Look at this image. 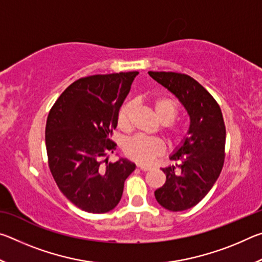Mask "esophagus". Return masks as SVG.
Segmentation results:
<instances>
[{
    "label": "esophagus",
    "mask_w": 262,
    "mask_h": 262,
    "mask_svg": "<svg viewBox=\"0 0 262 262\" xmlns=\"http://www.w3.org/2000/svg\"><path fill=\"white\" fill-rule=\"evenodd\" d=\"M142 171H150L151 170V166H147V165H139Z\"/></svg>",
    "instance_id": "esophagus-1"
}]
</instances>
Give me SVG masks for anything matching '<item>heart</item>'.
Segmentation results:
<instances>
[{
    "instance_id": "obj_1",
    "label": "heart",
    "mask_w": 262,
    "mask_h": 262,
    "mask_svg": "<svg viewBox=\"0 0 262 262\" xmlns=\"http://www.w3.org/2000/svg\"><path fill=\"white\" fill-rule=\"evenodd\" d=\"M134 107V101L127 100L119 108L117 122L118 127L121 130L128 132L130 129V118ZM152 107L158 120L166 126V134L171 143L178 142L183 136V129L181 127L171 123L178 115V106L176 101L167 97H159L154 100ZM123 151L132 161L142 164V165H148L155 158L164 152V145L161 141L155 137L136 135L126 141L123 145Z\"/></svg>"
}]
</instances>
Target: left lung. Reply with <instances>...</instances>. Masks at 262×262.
<instances>
[{
    "instance_id": "1",
    "label": "left lung",
    "mask_w": 262,
    "mask_h": 262,
    "mask_svg": "<svg viewBox=\"0 0 262 262\" xmlns=\"http://www.w3.org/2000/svg\"><path fill=\"white\" fill-rule=\"evenodd\" d=\"M148 74L179 99L189 117L187 135L170 156L174 165L162 168L166 181L155 190V198L167 210H187L206 196L223 167V115L214 97L188 75L172 72Z\"/></svg>"
}]
</instances>
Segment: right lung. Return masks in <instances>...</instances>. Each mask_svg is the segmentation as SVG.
I'll list each match as a JSON object with an SVG mask.
<instances>
[{
    "label": "right lung",
    "mask_w": 262,
    "mask_h": 262,
    "mask_svg": "<svg viewBox=\"0 0 262 262\" xmlns=\"http://www.w3.org/2000/svg\"><path fill=\"white\" fill-rule=\"evenodd\" d=\"M139 72L79 78L62 92L46 123L48 166L57 187L86 212L103 214L121 200L135 164L126 158L103 165L115 149L111 141L119 108Z\"/></svg>",
    "instance_id": "obj_1"
}]
</instances>
